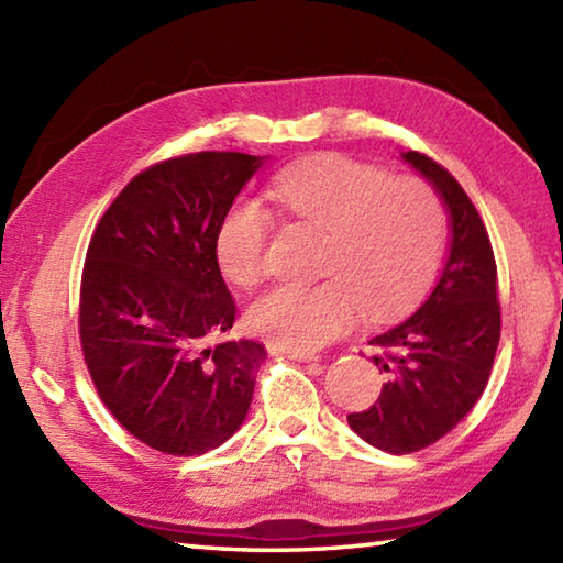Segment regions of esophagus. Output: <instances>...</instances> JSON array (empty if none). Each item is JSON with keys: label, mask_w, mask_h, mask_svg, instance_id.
Wrapping results in <instances>:
<instances>
[{"label": "esophagus", "mask_w": 563, "mask_h": 563, "mask_svg": "<svg viewBox=\"0 0 563 563\" xmlns=\"http://www.w3.org/2000/svg\"><path fill=\"white\" fill-rule=\"evenodd\" d=\"M268 353H271V355L288 357V361H295V363H314V365H319V357H314V355H307V353H292V351H283V349H275V345H271Z\"/></svg>", "instance_id": "34e87169"}]
</instances>
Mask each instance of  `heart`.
I'll use <instances>...</instances> for the list:
<instances>
[{"label":"heart","mask_w":563,"mask_h":563,"mask_svg":"<svg viewBox=\"0 0 563 563\" xmlns=\"http://www.w3.org/2000/svg\"><path fill=\"white\" fill-rule=\"evenodd\" d=\"M268 198L292 220L327 232L314 288L278 285L249 307L246 327L275 349L314 353L349 333L363 309L385 319L413 305L433 275L445 212L418 178H387L375 166L319 154L290 166ZM271 214L239 200L220 222L214 254L224 278L254 288L266 273Z\"/></svg>","instance_id":"b5f03b06"}]
</instances>
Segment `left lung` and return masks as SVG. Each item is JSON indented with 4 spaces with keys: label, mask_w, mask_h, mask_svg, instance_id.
<instances>
[{
    "label": "left lung",
    "mask_w": 563,
    "mask_h": 563,
    "mask_svg": "<svg viewBox=\"0 0 563 563\" xmlns=\"http://www.w3.org/2000/svg\"><path fill=\"white\" fill-rule=\"evenodd\" d=\"M401 159L433 186L450 222V251L428 300L373 345L382 385L377 404L351 413L369 445L409 454L433 445L474 409L492 375L500 339L496 261L486 227L454 176L421 152Z\"/></svg>",
    "instance_id": "left-lung-1"
}]
</instances>
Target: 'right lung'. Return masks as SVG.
<instances>
[{"label":"right lung","mask_w":563,"mask_h":563,"mask_svg":"<svg viewBox=\"0 0 563 563\" xmlns=\"http://www.w3.org/2000/svg\"><path fill=\"white\" fill-rule=\"evenodd\" d=\"M268 157L198 152L130 181L91 236L81 275L84 361L115 421L194 457L244 423L266 349L210 339L234 324L214 239Z\"/></svg>","instance_id":"right-lung-1"}]
</instances>
